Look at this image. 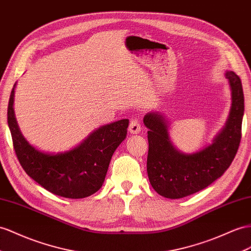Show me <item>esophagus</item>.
<instances>
[{
  "label": "esophagus",
  "mask_w": 251,
  "mask_h": 251,
  "mask_svg": "<svg viewBox=\"0 0 251 251\" xmlns=\"http://www.w3.org/2000/svg\"><path fill=\"white\" fill-rule=\"evenodd\" d=\"M128 130H129L130 133H139L141 131V123L140 121L137 119H132L130 121V124L129 127H128Z\"/></svg>",
  "instance_id": "obj_1"
}]
</instances>
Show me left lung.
Here are the masks:
<instances>
[{"mask_svg":"<svg viewBox=\"0 0 251 251\" xmlns=\"http://www.w3.org/2000/svg\"><path fill=\"white\" fill-rule=\"evenodd\" d=\"M232 106L227 124L214 142L202 151L185 155L173 146L168 125L159 112L147 113L143 122L149 128L147 175L158 194L177 199L201 191L220 178L239 150L242 138L244 93L240 77L228 71Z\"/></svg>","mask_w":251,"mask_h":251,"instance_id":"1","label":"left lung"}]
</instances>
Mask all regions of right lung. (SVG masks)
Instances as JSON below:
<instances>
[{"label":"right lung","instance_id":"1","mask_svg":"<svg viewBox=\"0 0 251 251\" xmlns=\"http://www.w3.org/2000/svg\"><path fill=\"white\" fill-rule=\"evenodd\" d=\"M12 88L7 121L12 144L23 170L49 192L66 198H85L98 192L105 180L109 163L127 134L129 121L101 126L72 151L50 155L28 144L19 129L14 113Z\"/></svg>","mask_w":251,"mask_h":251}]
</instances>
